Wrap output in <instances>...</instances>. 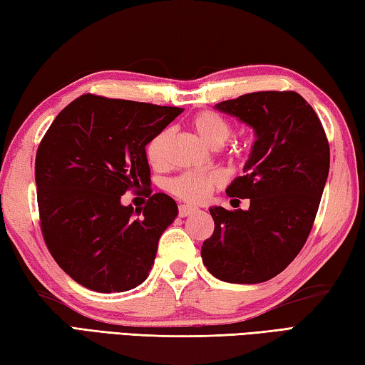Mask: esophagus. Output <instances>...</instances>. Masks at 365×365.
<instances>
[{
	"instance_id": "34e87169",
	"label": "esophagus",
	"mask_w": 365,
	"mask_h": 365,
	"mask_svg": "<svg viewBox=\"0 0 365 365\" xmlns=\"http://www.w3.org/2000/svg\"><path fill=\"white\" fill-rule=\"evenodd\" d=\"M196 211H197L196 207L188 206V205H180V206H178V215H180V217H187V215L193 214Z\"/></svg>"
}]
</instances>
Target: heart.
<instances>
[{"instance_id": "b5f03b06", "label": "heart", "mask_w": 365, "mask_h": 365, "mask_svg": "<svg viewBox=\"0 0 365 365\" xmlns=\"http://www.w3.org/2000/svg\"><path fill=\"white\" fill-rule=\"evenodd\" d=\"M195 132L209 146H220L232 135V125L225 117L214 113V110H201L191 119ZM170 138V130L158 132L148 141L146 159L153 168H163L168 163V145ZM233 154H238V146L233 145ZM224 185V177L217 170H188L165 182V190L170 195L187 202L200 205L209 200L215 190Z\"/></svg>"}]
</instances>
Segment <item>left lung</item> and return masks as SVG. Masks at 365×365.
<instances>
[{
  "instance_id": "left-lung-1",
  "label": "left lung",
  "mask_w": 365,
  "mask_h": 365,
  "mask_svg": "<svg viewBox=\"0 0 365 365\" xmlns=\"http://www.w3.org/2000/svg\"><path fill=\"white\" fill-rule=\"evenodd\" d=\"M215 108L255 128L245 175L227 195L250 200V209H209L214 233L201 257L215 279L261 283L299 255L329 177L330 146L322 122L296 91H256ZM238 200V202H240Z\"/></svg>"
}]
</instances>
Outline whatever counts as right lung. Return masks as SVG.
I'll return each instance as SVG.
<instances>
[{
  "mask_svg": "<svg viewBox=\"0 0 365 365\" xmlns=\"http://www.w3.org/2000/svg\"><path fill=\"white\" fill-rule=\"evenodd\" d=\"M182 110L86 93L41 138L35 182L43 240L82 287L120 293L146 280L178 209L170 196L151 195L145 146ZM128 189H145L147 206L123 207Z\"/></svg>",
  "mask_w": 365,
  "mask_h": 365,
  "instance_id": "1",
  "label": "right lung"
}]
</instances>
